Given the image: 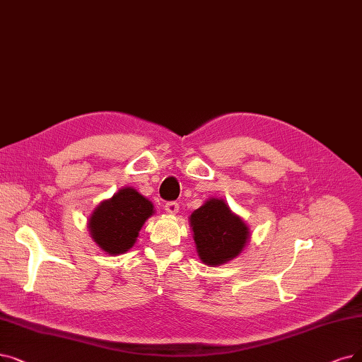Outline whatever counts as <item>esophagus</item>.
I'll use <instances>...</instances> for the list:
<instances>
[{"label":"esophagus","mask_w":362,"mask_h":362,"mask_svg":"<svg viewBox=\"0 0 362 362\" xmlns=\"http://www.w3.org/2000/svg\"><path fill=\"white\" fill-rule=\"evenodd\" d=\"M165 211L168 212V214H177L178 211H180V204L178 202H168V204L165 205Z\"/></svg>","instance_id":"34e87169"}]
</instances>
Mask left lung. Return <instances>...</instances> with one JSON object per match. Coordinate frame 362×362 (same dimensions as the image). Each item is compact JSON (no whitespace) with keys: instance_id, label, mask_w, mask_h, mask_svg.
Here are the masks:
<instances>
[{"instance_id":"left-lung-1","label":"left lung","mask_w":362,"mask_h":362,"mask_svg":"<svg viewBox=\"0 0 362 362\" xmlns=\"http://www.w3.org/2000/svg\"><path fill=\"white\" fill-rule=\"evenodd\" d=\"M190 224L199 257L208 266H218L238 257L248 242V227L224 200L209 199L192 214Z\"/></svg>"}]
</instances>
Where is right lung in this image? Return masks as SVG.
I'll use <instances>...</instances> for the list:
<instances>
[{
    "label": "right lung",
    "mask_w": 362,
    "mask_h": 362,
    "mask_svg": "<svg viewBox=\"0 0 362 362\" xmlns=\"http://www.w3.org/2000/svg\"><path fill=\"white\" fill-rule=\"evenodd\" d=\"M153 212L150 200L126 187L95 209L89 218L90 235L105 252L123 254L134 247L141 227Z\"/></svg>",
    "instance_id": "add662e5"
}]
</instances>
